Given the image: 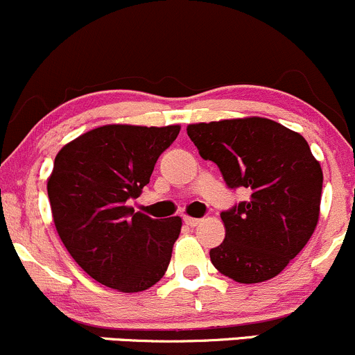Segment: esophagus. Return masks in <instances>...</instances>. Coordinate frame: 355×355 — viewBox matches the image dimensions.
<instances>
[{"instance_id": "34e87169", "label": "esophagus", "mask_w": 355, "mask_h": 355, "mask_svg": "<svg viewBox=\"0 0 355 355\" xmlns=\"http://www.w3.org/2000/svg\"><path fill=\"white\" fill-rule=\"evenodd\" d=\"M182 220H184V223L188 225V227H196V225L201 223L200 218H193V216H184Z\"/></svg>"}]
</instances>
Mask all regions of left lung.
I'll return each mask as SVG.
<instances>
[{"label": "left lung", "mask_w": 355, "mask_h": 355, "mask_svg": "<svg viewBox=\"0 0 355 355\" xmlns=\"http://www.w3.org/2000/svg\"><path fill=\"white\" fill-rule=\"evenodd\" d=\"M188 135L201 157L218 166L228 188L250 193L220 213L227 234L209 250L213 266L245 284L277 276L318 222L323 173L308 142L259 116L188 125Z\"/></svg>", "instance_id": "8db88e82"}]
</instances>
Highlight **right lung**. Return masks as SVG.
<instances>
[{"instance_id": "right-lung-1", "label": "right lung", "mask_w": 355, "mask_h": 355, "mask_svg": "<svg viewBox=\"0 0 355 355\" xmlns=\"http://www.w3.org/2000/svg\"><path fill=\"white\" fill-rule=\"evenodd\" d=\"M179 125H105L64 146L47 182L60 240L87 276L123 293L154 286L166 274L181 218L154 220L128 201L150 181Z\"/></svg>"}]
</instances>
